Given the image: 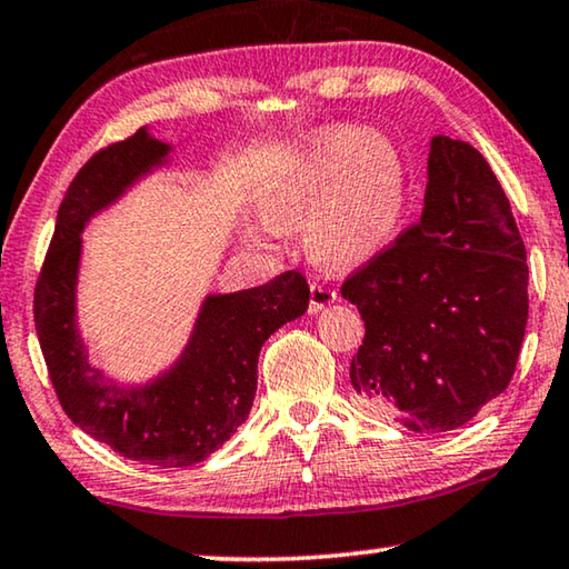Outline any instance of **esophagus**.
<instances>
[{"instance_id": "1", "label": "esophagus", "mask_w": 569, "mask_h": 569, "mask_svg": "<svg viewBox=\"0 0 569 569\" xmlns=\"http://www.w3.org/2000/svg\"><path fill=\"white\" fill-rule=\"evenodd\" d=\"M335 300H338V292H335L330 284H325L322 279H312V284H310V312H320Z\"/></svg>"}]
</instances>
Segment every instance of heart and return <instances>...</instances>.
<instances>
[{
    "mask_svg": "<svg viewBox=\"0 0 569 569\" xmlns=\"http://www.w3.org/2000/svg\"><path fill=\"white\" fill-rule=\"evenodd\" d=\"M274 229L307 221V244L332 269L358 267L393 244L408 209L398 148L368 128L335 126L295 148L259 189Z\"/></svg>",
    "mask_w": 569,
    "mask_h": 569,
    "instance_id": "obj_1",
    "label": "heart"
}]
</instances>
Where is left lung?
<instances>
[{
    "instance_id": "left-lung-1",
    "label": "left lung",
    "mask_w": 569,
    "mask_h": 569,
    "mask_svg": "<svg viewBox=\"0 0 569 569\" xmlns=\"http://www.w3.org/2000/svg\"><path fill=\"white\" fill-rule=\"evenodd\" d=\"M423 213L346 277L366 338L356 403L416 433L469 423L515 376L529 315L527 249L477 148L436 136Z\"/></svg>"
}]
</instances>
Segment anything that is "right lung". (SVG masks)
I'll return each instance as SVG.
<instances>
[{"mask_svg":"<svg viewBox=\"0 0 569 569\" xmlns=\"http://www.w3.org/2000/svg\"><path fill=\"white\" fill-rule=\"evenodd\" d=\"M169 146L138 128L90 158L64 191L48 254L34 284V330L54 393L74 426L130 461L193 467L244 423L257 393L264 340L305 315L310 284L287 269L272 282L211 295L176 366L151 386L120 390L90 368L74 330L80 231L128 183L163 161Z\"/></svg>","mask_w":569,"mask_h":569,"instance_id":"obj_1","label":"right lung"}]
</instances>
